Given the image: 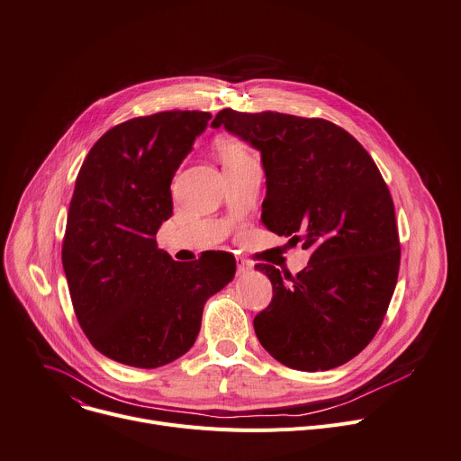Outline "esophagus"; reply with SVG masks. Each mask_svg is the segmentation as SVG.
Masks as SVG:
<instances>
[{"label":"esophagus","mask_w":461,"mask_h":461,"mask_svg":"<svg viewBox=\"0 0 461 461\" xmlns=\"http://www.w3.org/2000/svg\"><path fill=\"white\" fill-rule=\"evenodd\" d=\"M235 261H237V272H239V274H248L249 270L254 268L252 263H249V261L244 259V258H237Z\"/></svg>","instance_id":"1"}]
</instances>
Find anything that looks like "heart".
Here are the masks:
<instances>
[{
    "mask_svg": "<svg viewBox=\"0 0 461 461\" xmlns=\"http://www.w3.org/2000/svg\"><path fill=\"white\" fill-rule=\"evenodd\" d=\"M215 149L222 159L224 165H230V163H237V161H242L248 158V150L244 149V145L237 140H231V138H221L217 140L215 143Z\"/></svg>",
    "mask_w": 461,
    "mask_h": 461,
    "instance_id": "1",
    "label": "heart"
}]
</instances>
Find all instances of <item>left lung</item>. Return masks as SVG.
Returning a JSON list of instances; mask_svg holds the SVG:
<instances>
[{"label": "left lung", "mask_w": 461, "mask_h": 461, "mask_svg": "<svg viewBox=\"0 0 461 461\" xmlns=\"http://www.w3.org/2000/svg\"><path fill=\"white\" fill-rule=\"evenodd\" d=\"M212 127L261 152L263 224L312 249L296 276L256 265L274 288L254 320L261 346L300 371L349 362L379 330L401 263L393 200L373 158L325 119L224 108Z\"/></svg>", "instance_id": "1"}]
</instances>
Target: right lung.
<instances>
[{"instance_id":"obj_1","label":"right lung","mask_w":461,"mask_h":461,"mask_svg":"<svg viewBox=\"0 0 461 461\" xmlns=\"http://www.w3.org/2000/svg\"><path fill=\"white\" fill-rule=\"evenodd\" d=\"M209 119L173 110L124 121L78 171L62 267L78 325L115 362L152 369L185 355L207 298L235 276L228 252L178 263L156 244L173 215V176Z\"/></svg>"}]
</instances>
